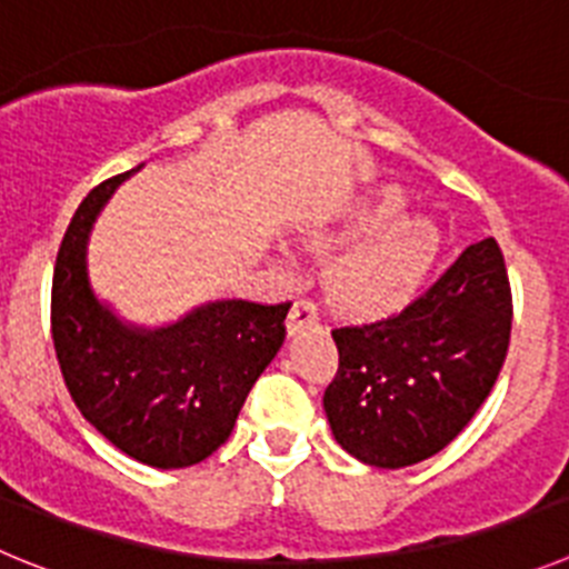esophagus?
Masks as SVG:
<instances>
[{"label": "esophagus", "mask_w": 569, "mask_h": 569, "mask_svg": "<svg viewBox=\"0 0 569 569\" xmlns=\"http://www.w3.org/2000/svg\"><path fill=\"white\" fill-rule=\"evenodd\" d=\"M317 322H320V311H317L315 300H309V297H300V300H295V306H291V311H289L291 335H295V331L311 329V326H317Z\"/></svg>", "instance_id": "esophagus-1"}]
</instances>
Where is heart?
<instances>
[{
  "instance_id": "b5f03b06",
  "label": "heart",
  "mask_w": 569,
  "mask_h": 569,
  "mask_svg": "<svg viewBox=\"0 0 569 569\" xmlns=\"http://www.w3.org/2000/svg\"><path fill=\"white\" fill-rule=\"evenodd\" d=\"M402 209L397 189H386L377 201L357 209L337 238L357 240L329 274V291L348 311H388L406 303L431 272L439 234L422 218L393 221Z\"/></svg>"
}]
</instances>
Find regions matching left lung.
I'll return each mask as SVG.
<instances>
[{
  "instance_id": "obj_1",
  "label": "left lung",
  "mask_w": 569,
  "mask_h": 569,
  "mask_svg": "<svg viewBox=\"0 0 569 569\" xmlns=\"http://www.w3.org/2000/svg\"><path fill=\"white\" fill-rule=\"evenodd\" d=\"M513 295L493 238L470 243L406 309L335 326L322 408L335 439L373 468H406L462 433L493 391Z\"/></svg>"
}]
</instances>
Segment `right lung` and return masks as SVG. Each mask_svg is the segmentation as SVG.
Returning a JSON list of instances; mask_svg holds the SVG:
<instances>
[{"instance_id": "1", "label": "right lung", "mask_w": 569, "mask_h": 569, "mask_svg": "<svg viewBox=\"0 0 569 569\" xmlns=\"http://www.w3.org/2000/svg\"><path fill=\"white\" fill-rule=\"evenodd\" d=\"M130 172L90 189L61 238L50 329L61 377L81 417L150 468H189L229 439L254 380L286 337L291 303L221 300L170 329L132 331L87 283L96 214Z\"/></svg>"}]
</instances>
